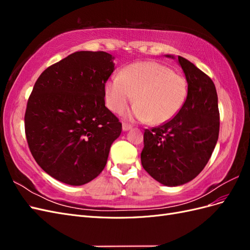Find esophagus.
I'll use <instances>...</instances> for the list:
<instances>
[{"mask_svg": "<svg viewBox=\"0 0 250 250\" xmlns=\"http://www.w3.org/2000/svg\"><path fill=\"white\" fill-rule=\"evenodd\" d=\"M122 128H123L124 131H127V130L131 129V125L130 124H127V123H123L122 124Z\"/></svg>", "mask_w": 250, "mask_h": 250, "instance_id": "1", "label": "esophagus"}]
</instances>
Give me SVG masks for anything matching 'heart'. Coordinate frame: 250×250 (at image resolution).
I'll return each mask as SVG.
<instances>
[{"label":"heart","mask_w":250,"mask_h":250,"mask_svg":"<svg viewBox=\"0 0 250 250\" xmlns=\"http://www.w3.org/2000/svg\"><path fill=\"white\" fill-rule=\"evenodd\" d=\"M129 116L152 124H164L175 117L188 95L187 80L171 67L156 62H135L107 80L105 100L113 112H122L135 99Z\"/></svg>","instance_id":"b5f03b06"}]
</instances>
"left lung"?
Masks as SVG:
<instances>
[{
	"label": "left lung",
	"mask_w": 250,
	"mask_h": 250,
	"mask_svg": "<svg viewBox=\"0 0 250 250\" xmlns=\"http://www.w3.org/2000/svg\"><path fill=\"white\" fill-rule=\"evenodd\" d=\"M178 62L188 82L187 99L173 119L145 130L141 153L143 168L168 187L187 184L203 170L220 127L213 80L188 59L178 56Z\"/></svg>",
	"instance_id": "left-lung-1"
}]
</instances>
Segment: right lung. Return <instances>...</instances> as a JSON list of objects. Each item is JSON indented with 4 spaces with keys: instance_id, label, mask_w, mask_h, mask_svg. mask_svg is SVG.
I'll list each match as a JSON object with an SVG mask.
<instances>
[{
    "instance_id": "right-lung-1",
    "label": "right lung",
    "mask_w": 250,
    "mask_h": 250,
    "mask_svg": "<svg viewBox=\"0 0 250 250\" xmlns=\"http://www.w3.org/2000/svg\"><path fill=\"white\" fill-rule=\"evenodd\" d=\"M112 59L103 51L75 52L41 74L28 99L29 149L44 172L66 185L99 175L122 131L104 100Z\"/></svg>"
}]
</instances>
